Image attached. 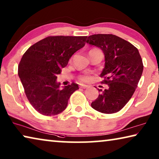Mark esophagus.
I'll return each mask as SVG.
<instances>
[{"label":"esophagus","instance_id":"obj_1","mask_svg":"<svg viewBox=\"0 0 159 159\" xmlns=\"http://www.w3.org/2000/svg\"><path fill=\"white\" fill-rule=\"evenodd\" d=\"M80 87L83 88V89H85V88H88V87H89V86H88V85H85V84H80Z\"/></svg>","mask_w":159,"mask_h":159}]
</instances>
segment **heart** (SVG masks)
Instances as JSON below:
<instances>
[{
  "label": "heart",
  "mask_w": 159,
  "mask_h": 159,
  "mask_svg": "<svg viewBox=\"0 0 159 159\" xmlns=\"http://www.w3.org/2000/svg\"><path fill=\"white\" fill-rule=\"evenodd\" d=\"M80 80L82 82H89L91 80V77L89 76V75H82L80 77Z\"/></svg>",
  "instance_id": "1"
}]
</instances>
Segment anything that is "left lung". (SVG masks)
<instances>
[{"instance_id": "8db88e82", "label": "left lung", "mask_w": 159, "mask_h": 159, "mask_svg": "<svg viewBox=\"0 0 159 159\" xmlns=\"http://www.w3.org/2000/svg\"><path fill=\"white\" fill-rule=\"evenodd\" d=\"M87 43L103 51L104 68L102 83L108 85L98 89L99 97L92 102L95 110L104 114L120 111L131 98L142 75L143 65L138 49L128 41L112 34H95Z\"/></svg>"}]
</instances>
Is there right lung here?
Returning <instances> with one entry per match:
<instances>
[{"label":"right lung","instance_id":"add662e5","mask_svg":"<svg viewBox=\"0 0 159 159\" xmlns=\"http://www.w3.org/2000/svg\"><path fill=\"white\" fill-rule=\"evenodd\" d=\"M87 36H49L30 46L18 65V76L33 108L45 116H54L66 109L76 83L60 87L57 75L75 52L85 45Z\"/></svg>","mask_w":159,"mask_h":159}]
</instances>
